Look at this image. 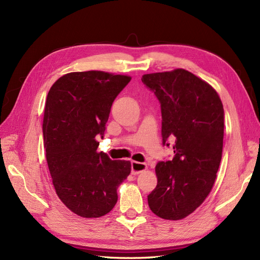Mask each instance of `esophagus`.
<instances>
[{"instance_id": "1", "label": "esophagus", "mask_w": 260, "mask_h": 260, "mask_svg": "<svg viewBox=\"0 0 260 260\" xmlns=\"http://www.w3.org/2000/svg\"><path fill=\"white\" fill-rule=\"evenodd\" d=\"M146 169V164L144 162H138L132 161L131 162V174L132 175H139Z\"/></svg>"}]
</instances>
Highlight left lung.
<instances>
[{"label":"left lung","instance_id":"8db88e82","mask_svg":"<svg viewBox=\"0 0 260 260\" xmlns=\"http://www.w3.org/2000/svg\"><path fill=\"white\" fill-rule=\"evenodd\" d=\"M146 88L160 103L162 145L175 141L174 158L156 165L157 185L147 195L156 216L183 219L201 206L221 161L224 112L218 93L184 69L148 74Z\"/></svg>","mask_w":260,"mask_h":260}]
</instances>
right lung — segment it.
<instances>
[{
	"instance_id": "obj_1",
	"label": "right lung",
	"mask_w": 260,
	"mask_h": 260,
	"mask_svg": "<svg viewBox=\"0 0 260 260\" xmlns=\"http://www.w3.org/2000/svg\"><path fill=\"white\" fill-rule=\"evenodd\" d=\"M131 80L98 70L60 77L49 91L43 118L46 161L60 201L76 215L99 218L116 205L131 171L127 160L98 153L113 102Z\"/></svg>"
}]
</instances>
